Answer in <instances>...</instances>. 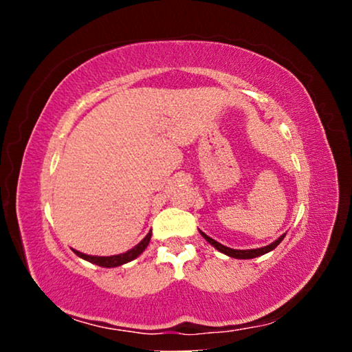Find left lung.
<instances>
[{"mask_svg":"<svg viewBox=\"0 0 352 352\" xmlns=\"http://www.w3.org/2000/svg\"><path fill=\"white\" fill-rule=\"evenodd\" d=\"M200 234H201V237H204L208 243L213 245V247H214L216 250H218V252L224 253V254H228V256H230V258H237V259H252V258L261 256V254H266V253L271 252V250L276 248L277 245L282 242L283 237H285V234H283V235H280V237H278V239L276 240V242H272L271 245H267V247H263V248H253V250H234V248L224 247V245H221L219 242H216L214 239L208 237V235L204 234V232H200Z\"/></svg>","mask_w":352,"mask_h":352,"instance_id":"obj_1","label":"left lung"}]
</instances>
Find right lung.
Instances as JSON below:
<instances>
[{
  "instance_id": "obj_1",
  "label": "right lung",
  "mask_w": 352,
  "mask_h": 352,
  "mask_svg": "<svg viewBox=\"0 0 352 352\" xmlns=\"http://www.w3.org/2000/svg\"><path fill=\"white\" fill-rule=\"evenodd\" d=\"M151 237H152V230L141 240V242L136 245V247L128 250L126 253L113 254V256H89V254L76 252V250H74V253L76 254V256L83 258V259H86V261H89L93 264H98V266H100V267H117V266H122V264L133 261V259H136L139 254H141L144 250L147 248L148 242H151Z\"/></svg>"
}]
</instances>
